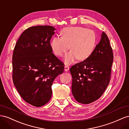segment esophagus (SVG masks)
I'll return each mask as SVG.
<instances>
[{
	"instance_id": "34e87169",
	"label": "esophagus",
	"mask_w": 129,
	"mask_h": 129,
	"mask_svg": "<svg viewBox=\"0 0 129 129\" xmlns=\"http://www.w3.org/2000/svg\"><path fill=\"white\" fill-rule=\"evenodd\" d=\"M69 66H68V65H65L64 66V71H65V72H67L68 71H69Z\"/></svg>"
}]
</instances>
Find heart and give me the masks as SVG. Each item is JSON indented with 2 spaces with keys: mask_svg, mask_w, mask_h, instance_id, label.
I'll return each mask as SVG.
<instances>
[{
  "mask_svg": "<svg viewBox=\"0 0 129 129\" xmlns=\"http://www.w3.org/2000/svg\"><path fill=\"white\" fill-rule=\"evenodd\" d=\"M61 37H54L50 46L54 54L62 57L67 51H71L65 57V64H69L76 58L84 60L89 58L94 50L96 44V35L94 32L83 27H69L62 28Z\"/></svg>",
  "mask_w": 129,
  "mask_h": 129,
  "instance_id": "b5f03b06",
  "label": "heart"
}]
</instances>
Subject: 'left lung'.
<instances>
[{
    "label": "left lung",
    "mask_w": 129,
    "mask_h": 129,
    "mask_svg": "<svg viewBox=\"0 0 129 129\" xmlns=\"http://www.w3.org/2000/svg\"><path fill=\"white\" fill-rule=\"evenodd\" d=\"M113 60L109 39L104 32L91 56L70 69L71 91L76 101L87 104L100 98L108 86Z\"/></svg>",
    "instance_id": "obj_1"
}]
</instances>
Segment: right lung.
Returning <instances> with one entry per match:
<instances>
[{"label":"right lung","instance_id":"obj_1","mask_svg":"<svg viewBox=\"0 0 129 129\" xmlns=\"http://www.w3.org/2000/svg\"><path fill=\"white\" fill-rule=\"evenodd\" d=\"M54 30L48 25L29 27L21 35L13 51L14 85L21 98L36 107L50 100L53 81L64 71V64L50 46Z\"/></svg>","mask_w":129,"mask_h":129}]
</instances>
